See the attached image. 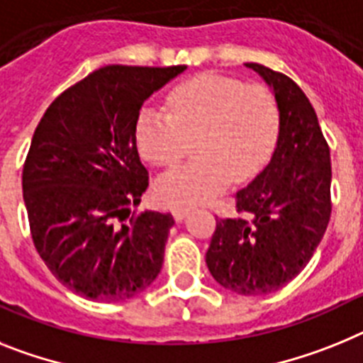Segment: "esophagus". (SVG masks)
Listing matches in <instances>:
<instances>
[{"label":"esophagus","instance_id":"obj_1","mask_svg":"<svg viewBox=\"0 0 363 363\" xmlns=\"http://www.w3.org/2000/svg\"><path fill=\"white\" fill-rule=\"evenodd\" d=\"M188 213H190L188 208H173V217H175V220H179V223H181Z\"/></svg>","mask_w":363,"mask_h":363}]
</instances>
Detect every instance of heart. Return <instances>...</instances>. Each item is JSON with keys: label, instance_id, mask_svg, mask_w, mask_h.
<instances>
[{"label": "heart", "instance_id": "1", "mask_svg": "<svg viewBox=\"0 0 363 363\" xmlns=\"http://www.w3.org/2000/svg\"><path fill=\"white\" fill-rule=\"evenodd\" d=\"M168 113L143 107L135 144L153 166H172L194 140L197 159L157 179L166 206H195L232 182L250 181L267 166L279 137V107L269 89L245 86L216 72L179 84L168 94Z\"/></svg>", "mask_w": 363, "mask_h": 363}]
</instances>
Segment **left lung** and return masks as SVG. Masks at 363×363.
Instances as JSON below:
<instances>
[{
	"label": "left lung",
	"instance_id": "8db88e82",
	"mask_svg": "<svg viewBox=\"0 0 363 363\" xmlns=\"http://www.w3.org/2000/svg\"><path fill=\"white\" fill-rule=\"evenodd\" d=\"M270 87L279 137L269 164L235 194L247 217L217 219L206 252L210 274L241 296L279 291L307 267L330 219V151L313 104L289 77L245 64Z\"/></svg>",
	"mask_w": 363,
	"mask_h": 363
}]
</instances>
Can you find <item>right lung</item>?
<instances>
[{"mask_svg":"<svg viewBox=\"0 0 363 363\" xmlns=\"http://www.w3.org/2000/svg\"><path fill=\"white\" fill-rule=\"evenodd\" d=\"M184 71L107 65L60 94L34 131L21 177L34 247L82 298H135L162 269L172 213L144 210L124 223L147 188L135 122Z\"/></svg>","mask_w":363,"mask_h":363,"instance_id":"add662e5","label":"right lung"}]
</instances>
